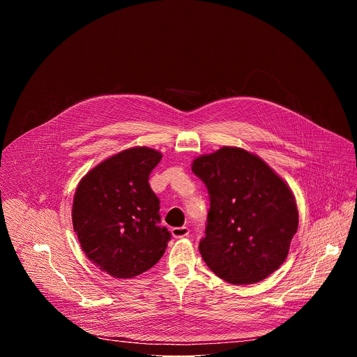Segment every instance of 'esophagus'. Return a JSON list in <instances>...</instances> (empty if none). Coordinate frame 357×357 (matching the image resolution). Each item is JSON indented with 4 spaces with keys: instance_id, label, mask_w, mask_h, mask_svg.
Segmentation results:
<instances>
[{
    "instance_id": "esophagus-1",
    "label": "esophagus",
    "mask_w": 357,
    "mask_h": 357,
    "mask_svg": "<svg viewBox=\"0 0 357 357\" xmlns=\"http://www.w3.org/2000/svg\"><path fill=\"white\" fill-rule=\"evenodd\" d=\"M172 236L175 238H181V237H186L189 236V229L186 226H182V227H174L172 230Z\"/></svg>"
}]
</instances>
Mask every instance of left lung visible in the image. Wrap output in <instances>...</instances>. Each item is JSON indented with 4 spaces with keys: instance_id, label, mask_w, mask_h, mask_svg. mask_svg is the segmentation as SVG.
<instances>
[{
    "instance_id": "obj_1",
    "label": "left lung",
    "mask_w": 357,
    "mask_h": 357,
    "mask_svg": "<svg viewBox=\"0 0 357 357\" xmlns=\"http://www.w3.org/2000/svg\"><path fill=\"white\" fill-rule=\"evenodd\" d=\"M193 174L206 185L211 209L202 259L234 285L263 281L285 261L298 229V209L289 186L257 155L223 146L200 155Z\"/></svg>"
}]
</instances>
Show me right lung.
Segmentation results:
<instances>
[{"mask_svg":"<svg viewBox=\"0 0 357 357\" xmlns=\"http://www.w3.org/2000/svg\"><path fill=\"white\" fill-rule=\"evenodd\" d=\"M162 158L134 146L94 167L77 185L72 220L87 259L114 278H132L164 256L171 233L161 227L160 199L148 179Z\"/></svg>","mask_w":357,"mask_h":357,"instance_id":"obj_1","label":"right lung"}]
</instances>
